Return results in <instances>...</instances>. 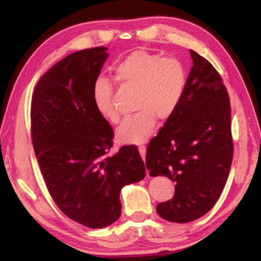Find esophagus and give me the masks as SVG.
Wrapping results in <instances>:
<instances>
[{
    "label": "esophagus",
    "instance_id": "1",
    "mask_svg": "<svg viewBox=\"0 0 261 261\" xmlns=\"http://www.w3.org/2000/svg\"><path fill=\"white\" fill-rule=\"evenodd\" d=\"M139 149V153H140V156L143 158V160L145 161V155H146V147L144 146V145H140V146L138 147Z\"/></svg>",
    "mask_w": 261,
    "mask_h": 261
}]
</instances>
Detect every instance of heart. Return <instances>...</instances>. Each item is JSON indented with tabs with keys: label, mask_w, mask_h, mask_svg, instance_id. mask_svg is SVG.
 I'll list each match as a JSON object with an SVG mask.
<instances>
[{
	"label": "heart",
	"mask_w": 261,
	"mask_h": 261,
	"mask_svg": "<svg viewBox=\"0 0 261 261\" xmlns=\"http://www.w3.org/2000/svg\"><path fill=\"white\" fill-rule=\"evenodd\" d=\"M115 73L123 85L137 90V113L118 127L117 138L122 143H143L155 130L156 118L169 120L179 107L187 88V70L174 57L137 49L115 67ZM94 102L106 120L120 122L121 115L113 101V87L108 81L100 79L96 83Z\"/></svg>",
	"instance_id": "obj_1"
}]
</instances>
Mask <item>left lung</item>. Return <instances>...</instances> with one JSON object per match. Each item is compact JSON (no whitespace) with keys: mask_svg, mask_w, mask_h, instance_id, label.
Returning <instances> with one entry per match:
<instances>
[{"mask_svg":"<svg viewBox=\"0 0 261 261\" xmlns=\"http://www.w3.org/2000/svg\"><path fill=\"white\" fill-rule=\"evenodd\" d=\"M190 54L193 65L179 107L146 151L149 176L175 183L173 199L159 204L158 214L177 223L199 219L215 205L233 155L227 88L208 61Z\"/></svg>","mask_w":261,"mask_h":261,"instance_id":"1","label":"left lung"}]
</instances>
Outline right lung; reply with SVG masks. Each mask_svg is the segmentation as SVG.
Instances as JSON below:
<instances>
[{
    "label": "right lung",
    "mask_w": 261,
    "mask_h": 261,
    "mask_svg": "<svg viewBox=\"0 0 261 261\" xmlns=\"http://www.w3.org/2000/svg\"><path fill=\"white\" fill-rule=\"evenodd\" d=\"M106 47L65 56L38 82L31 103V136L53 200L83 226L98 229L118 220L120 192L145 177L136 145L109 155L114 131L94 102Z\"/></svg>",
    "instance_id": "1"
}]
</instances>
